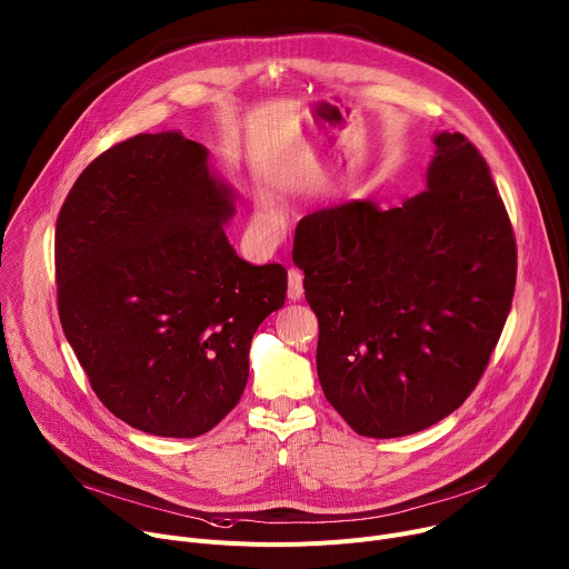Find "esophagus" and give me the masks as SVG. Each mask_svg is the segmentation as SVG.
<instances>
[{
	"mask_svg": "<svg viewBox=\"0 0 569 569\" xmlns=\"http://www.w3.org/2000/svg\"><path fill=\"white\" fill-rule=\"evenodd\" d=\"M301 295H305V277H301L299 270L288 272V299L299 301Z\"/></svg>",
	"mask_w": 569,
	"mask_h": 569,
	"instance_id": "obj_1",
	"label": "esophagus"
}]
</instances>
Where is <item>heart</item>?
Instances as JSON below:
<instances>
[{
    "label": "heart",
    "mask_w": 569,
    "mask_h": 569,
    "mask_svg": "<svg viewBox=\"0 0 569 569\" xmlns=\"http://www.w3.org/2000/svg\"><path fill=\"white\" fill-rule=\"evenodd\" d=\"M251 226L256 229V233H272L277 229V214L272 212L268 201H256L253 210H251Z\"/></svg>",
    "instance_id": "b5f03b06"
}]
</instances>
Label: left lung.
<instances>
[{
    "instance_id": "1",
    "label": "left lung",
    "mask_w": 569,
    "mask_h": 569,
    "mask_svg": "<svg viewBox=\"0 0 569 569\" xmlns=\"http://www.w3.org/2000/svg\"><path fill=\"white\" fill-rule=\"evenodd\" d=\"M432 141L423 192L389 210L325 208L295 231L318 380L363 437L413 435L456 411L512 305L515 236L487 162L460 132Z\"/></svg>"
}]
</instances>
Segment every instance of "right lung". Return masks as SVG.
<instances>
[{"mask_svg": "<svg viewBox=\"0 0 569 569\" xmlns=\"http://www.w3.org/2000/svg\"><path fill=\"white\" fill-rule=\"evenodd\" d=\"M236 189L178 130L104 150L57 219L59 318L102 405L158 437H199L249 380L258 325L286 301L279 262L226 238Z\"/></svg>", "mask_w": 569, "mask_h": 569, "instance_id": "add662e5", "label": "right lung"}]
</instances>
